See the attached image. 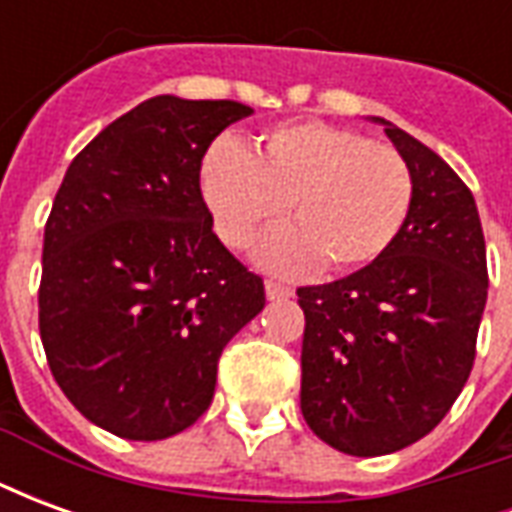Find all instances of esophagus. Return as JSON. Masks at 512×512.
<instances>
[{"instance_id":"1","label":"esophagus","mask_w":512,"mask_h":512,"mask_svg":"<svg viewBox=\"0 0 512 512\" xmlns=\"http://www.w3.org/2000/svg\"><path fill=\"white\" fill-rule=\"evenodd\" d=\"M266 296L271 301H279V299H288L293 296V290L288 285H282V282H274V279H268L266 282Z\"/></svg>"}]
</instances>
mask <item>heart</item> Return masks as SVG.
Here are the masks:
<instances>
[{
    "label": "heart",
    "mask_w": 512,
    "mask_h": 512,
    "mask_svg": "<svg viewBox=\"0 0 512 512\" xmlns=\"http://www.w3.org/2000/svg\"><path fill=\"white\" fill-rule=\"evenodd\" d=\"M200 183L216 233L230 246L249 244L288 205L293 224L255 252L274 274L321 263L332 271L370 266L395 244L414 200L411 169L395 147L323 120L274 126L255 153L230 136L216 139Z\"/></svg>",
    "instance_id": "heart-1"
}]
</instances>
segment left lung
Segmentation results:
<instances>
[{"label": "left lung", "mask_w": 512, "mask_h": 512, "mask_svg": "<svg viewBox=\"0 0 512 512\" xmlns=\"http://www.w3.org/2000/svg\"><path fill=\"white\" fill-rule=\"evenodd\" d=\"M381 123L414 178L395 244L329 285L299 288L301 414L334 450L389 455L439 425L472 373L488 266L472 191L403 128Z\"/></svg>", "instance_id": "obj_1"}]
</instances>
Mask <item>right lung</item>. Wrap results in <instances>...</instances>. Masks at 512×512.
I'll return each mask as SVG.
<instances>
[{"label": "right lung", "instance_id": "right-lung-1", "mask_svg": "<svg viewBox=\"0 0 512 512\" xmlns=\"http://www.w3.org/2000/svg\"><path fill=\"white\" fill-rule=\"evenodd\" d=\"M252 115L156 95L95 136L43 235L38 323L51 376L98 428L169 439L208 411L224 345L266 307L263 279L213 233L202 156Z\"/></svg>", "mask_w": 512, "mask_h": 512}]
</instances>
